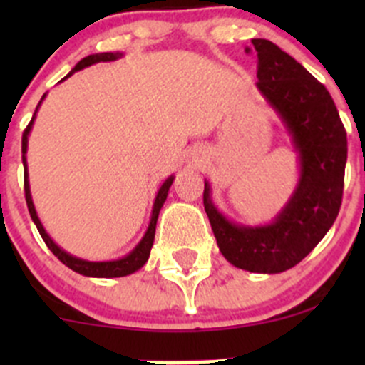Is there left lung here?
Listing matches in <instances>:
<instances>
[{
    "label": "left lung",
    "instance_id": "1",
    "mask_svg": "<svg viewBox=\"0 0 365 365\" xmlns=\"http://www.w3.org/2000/svg\"><path fill=\"white\" fill-rule=\"evenodd\" d=\"M252 46L257 90L279 114L298 153L297 187L284 208L263 226H244L222 215L206 180L203 203L217 245L233 267L281 274L300 263L332 227L342 201L348 143L327 88L270 40L254 38Z\"/></svg>",
    "mask_w": 365,
    "mask_h": 365
}]
</instances>
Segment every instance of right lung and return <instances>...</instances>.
Wrapping results in <instances>:
<instances>
[{"mask_svg": "<svg viewBox=\"0 0 365 365\" xmlns=\"http://www.w3.org/2000/svg\"><path fill=\"white\" fill-rule=\"evenodd\" d=\"M121 56H123V53L90 54V56L83 58V60H81L79 63L76 65V67L70 70L68 76H65L61 81L67 79V77L72 76V73L77 72V70H83V68L90 67V65H95V63H101V61H116V60H120ZM43 98H46V95H43V97H42V101H43ZM42 101L38 102V106H36L35 114H33L31 121H29V125H28V127H26V130L23 132V165H24L26 205H28L29 215H31V219H33V222H35L36 230H38L40 237L43 238V242H46L47 247L51 249V252H53L54 256H56L58 259L61 261V263L67 264L70 270L77 272V274H81V275H86V277H106V279H109V277H125V275L134 274V272H138L139 268H141L143 264H145L146 261H148L150 251H152V245H153V238H155V226H157V219H159V212H160L162 205H164L165 197H168L169 187H171V183H173V180H175V176L171 175L160 185L159 192H157V196H155V201H153L152 219H150L148 230H146L145 237L141 238V242H139V244L135 245V247L132 249V251L128 252L127 256L120 257V259H113V261H88V259H81V257L72 256V254H68L67 251H63V249H61L60 245H58L56 242H54L53 238H51L49 235H47V231L43 230L42 222H40L38 215H36L35 205H33L31 190H29L28 162H26V152H28V135H29V132H31L33 121H35L36 111H38V108H40V104H42Z\"/></svg>", "mask_w": 365, "mask_h": 365, "instance_id": "obj_1", "label": "right lung"}]
</instances>
